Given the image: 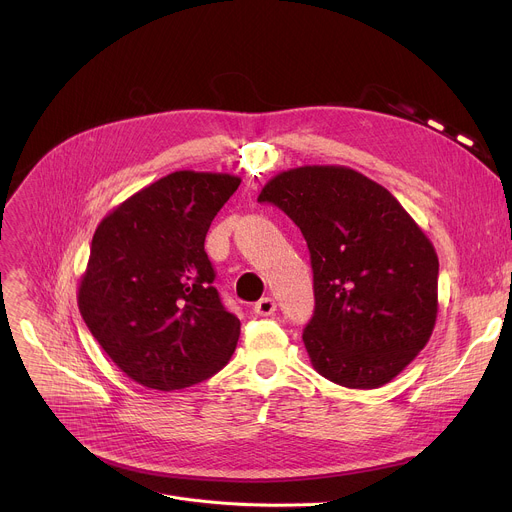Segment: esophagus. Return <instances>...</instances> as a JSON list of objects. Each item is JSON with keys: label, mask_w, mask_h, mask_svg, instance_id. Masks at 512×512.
Listing matches in <instances>:
<instances>
[{"label": "esophagus", "mask_w": 512, "mask_h": 512, "mask_svg": "<svg viewBox=\"0 0 512 512\" xmlns=\"http://www.w3.org/2000/svg\"><path fill=\"white\" fill-rule=\"evenodd\" d=\"M275 300L273 298H261L257 304H255V314L257 316H271L275 312Z\"/></svg>", "instance_id": "34e87169"}]
</instances>
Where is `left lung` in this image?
Returning <instances> with one entry per match:
<instances>
[{
  "mask_svg": "<svg viewBox=\"0 0 512 512\" xmlns=\"http://www.w3.org/2000/svg\"><path fill=\"white\" fill-rule=\"evenodd\" d=\"M259 202L281 208L310 249L314 316L304 344L314 369L348 389L395 379L437 318L435 249L399 200L344 166L277 174Z\"/></svg>",
  "mask_w": 512,
  "mask_h": 512,
  "instance_id": "left-lung-1",
  "label": "left lung"
}]
</instances>
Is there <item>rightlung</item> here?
<instances>
[{
	"instance_id": "1",
	"label": "right lung",
	"mask_w": 512,
	"mask_h": 512,
	"mask_svg": "<svg viewBox=\"0 0 512 512\" xmlns=\"http://www.w3.org/2000/svg\"><path fill=\"white\" fill-rule=\"evenodd\" d=\"M241 178L180 170L135 192L99 223L79 287L81 316L135 383L176 391L235 352L241 322L218 296L204 239Z\"/></svg>"
}]
</instances>
